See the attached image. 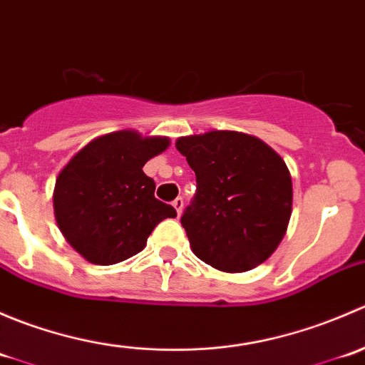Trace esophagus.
Masks as SVG:
<instances>
[{
    "mask_svg": "<svg viewBox=\"0 0 365 365\" xmlns=\"http://www.w3.org/2000/svg\"><path fill=\"white\" fill-rule=\"evenodd\" d=\"M173 206H175V210H176V213H182V210H183V197H176L175 201H173Z\"/></svg>",
    "mask_w": 365,
    "mask_h": 365,
    "instance_id": "obj_1",
    "label": "esophagus"
}]
</instances>
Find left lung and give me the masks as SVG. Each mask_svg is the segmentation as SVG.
Wrapping results in <instances>:
<instances>
[{
	"label": "left lung",
	"instance_id": "1",
	"mask_svg": "<svg viewBox=\"0 0 365 365\" xmlns=\"http://www.w3.org/2000/svg\"><path fill=\"white\" fill-rule=\"evenodd\" d=\"M176 148L196 173V194L182 215L192 252L230 274L267 261L292 217L284 160L261 139L235 130L180 138Z\"/></svg>",
	"mask_w": 365,
	"mask_h": 365
}]
</instances>
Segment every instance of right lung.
Wrapping results in <instances>:
<instances>
[{
  "instance_id": "obj_1",
  "label": "right lung",
  "mask_w": 365,
  "mask_h": 365,
  "mask_svg": "<svg viewBox=\"0 0 365 365\" xmlns=\"http://www.w3.org/2000/svg\"><path fill=\"white\" fill-rule=\"evenodd\" d=\"M169 146L168 138L118 130L88 143L61 169L54 185V215L67 242L84 259L114 264L145 249L171 205L155 197L143 165Z\"/></svg>"
}]
</instances>
